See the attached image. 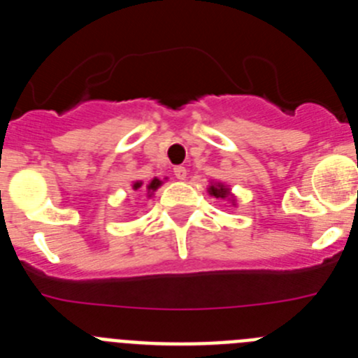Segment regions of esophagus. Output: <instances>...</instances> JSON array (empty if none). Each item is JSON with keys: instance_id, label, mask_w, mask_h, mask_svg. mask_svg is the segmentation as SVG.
I'll use <instances>...</instances> for the list:
<instances>
[{"instance_id": "esophagus-1", "label": "esophagus", "mask_w": 358, "mask_h": 358, "mask_svg": "<svg viewBox=\"0 0 358 358\" xmlns=\"http://www.w3.org/2000/svg\"><path fill=\"white\" fill-rule=\"evenodd\" d=\"M186 173H188V170H186L185 166H173V176H176L179 181H182V179H185Z\"/></svg>"}]
</instances>
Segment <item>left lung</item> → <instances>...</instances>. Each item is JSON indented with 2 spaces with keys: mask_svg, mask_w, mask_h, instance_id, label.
I'll list each match as a JSON object with an SVG mask.
<instances>
[{
  "mask_svg": "<svg viewBox=\"0 0 358 358\" xmlns=\"http://www.w3.org/2000/svg\"><path fill=\"white\" fill-rule=\"evenodd\" d=\"M210 194L215 195V197H226V195L229 194V189L224 188V186H220V185H218V186H211Z\"/></svg>",
  "mask_w": 358,
  "mask_h": 358,
  "instance_id": "obj_1",
  "label": "left lung"
}]
</instances>
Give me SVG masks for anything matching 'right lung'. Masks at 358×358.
<instances>
[{"label": "right lung", "instance_id": "1", "mask_svg": "<svg viewBox=\"0 0 358 358\" xmlns=\"http://www.w3.org/2000/svg\"><path fill=\"white\" fill-rule=\"evenodd\" d=\"M140 186H141V182H136L134 188H140ZM159 186H161V181H159V179H152L150 185H148L147 188H148V192H154V189H157V188H159Z\"/></svg>", "mask_w": 358, "mask_h": 358}]
</instances>
